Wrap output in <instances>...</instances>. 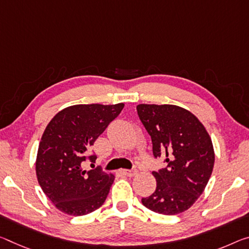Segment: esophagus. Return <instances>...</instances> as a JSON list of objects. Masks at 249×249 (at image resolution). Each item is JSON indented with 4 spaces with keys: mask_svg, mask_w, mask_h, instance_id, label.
<instances>
[{
    "mask_svg": "<svg viewBox=\"0 0 249 249\" xmlns=\"http://www.w3.org/2000/svg\"><path fill=\"white\" fill-rule=\"evenodd\" d=\"M122 173H123V174H124L125 176L133 177V176H135V175L137 174V169H136V168H132V169H123V171H122Z\"/></svg>",
    "mask_w": 249,
    "mask_h": 249,
    "instance_id": "34e87169",
    "label": "esophagus"
}]
</instances>
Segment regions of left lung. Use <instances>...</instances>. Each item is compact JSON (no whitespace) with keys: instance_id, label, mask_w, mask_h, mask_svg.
<instances>
[{"instance_id":"1","label":"left lung","mask_w":249,"mask_h":249,"mask_svg":"<svg viewBox=\"0 0 249 249\" xmlns=\"http://www.w3.org/2000/svg\"><path fill=\"white\" fill-rule=\"evenodd\" d=\"M137 114L149 134L154 157L167 166L153 172L156 189L142 198L145 207L163 215L187 211L203 194L214 167L210 135L194 114L176 105H137Z\"/></svg>"}]
</instances>
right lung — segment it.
Masks as SVG:
<instances>
[{
  "mask_svg": "<svg viewBox=\"0 0 249 249\" xmlns=\"http://www.w3.org/2000/svg\"><path fill=\"white\" fill-rule=\"evenodd\" d=\"M123 107V103L73 105L47 124L35 169L39 186L58 211L82 216L104 204L114 175L100 168L84 171L83 163H95L96 156L89 155V149Z\"/></svg>",
  "mask_w": 249,
  "mask_h": 249,
  "instance_id": "obj_1",
  "label": "right lung"
}]
</instances>
